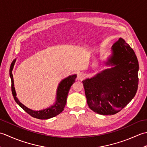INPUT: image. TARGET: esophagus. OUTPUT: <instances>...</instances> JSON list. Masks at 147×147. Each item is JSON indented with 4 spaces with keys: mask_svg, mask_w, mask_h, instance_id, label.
I'll return each instance as SVG.
<instances>
[{
    "mask_svg": "<svg viewBox=\"0 0 147 147\" xmlns=\"http://www.w3.org/2000/svg\"><path fill=\"white\" fill-rule=\"evenodd\" d=\"M85 74L83 73H80L78 74V76H77V79L78 80H83L85 79Z\"/></svg>",
    "mask_w": 147,
    "mask_h": 147,
    "instance_id": "34e87169",
    "label": "esophagus"
}]
</instances>
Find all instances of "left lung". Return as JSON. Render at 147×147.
I'll list each match as a JSON object with an SVG mask.
<instances>
[{
  "instance_id": "8db88e82",
  "label": "left lung",
  "mask_w": 147,
  "mask_h": 147,
  "mask_svg": "<svg viewBox=\"0 0 147 147\" xmlns=\"http://www.w3.org/2000/svg\"><path fill=\"white\" fill-rule=\"evenodd\" d=\"M111 50L105 64L112 67L82 82L88 107L102 115H113L121 111L138 90L139 64L135 52L121 38Z\"/></svg>"
}]
</instances>
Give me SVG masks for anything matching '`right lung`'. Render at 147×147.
<instances>
[{
    "mask_svg": "<svg viewBox=\"0 0 147 147\" xmlns=\"http://www.w3.org/2000/svg\"><path fill=\"white\" fill-rule=\"evenodd\" d=\"M16 59L12 61L11 63L10 69H9V75L11 79V90L12 93L13 95V97L15 100L16 102L20 106V107L23 109V110L26 112L28 114H30L31 116H32L36 119H47L52 118L62 112L65 107V105L66 104V100L69 91L72 85L75 82V80L76 78V74H73V75L69 76L68 77L65 78L64 80H62L60 83L59 84L57 87V93H56V101L55 104L51 106L49 108L40 111H33L32 109L26 107L25 105H24L22 103L19 101L18 98L16 96V93L15 91L14 88V84L13 76L12 74V71L13 69L14 65Z\"/></svg>",
    "mask_w": 147,
    "mask_h": 147,
    "instance_id": "right-lung-1",
    "label": "right lung"
}]
</instances>
